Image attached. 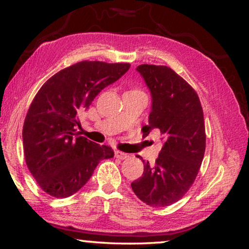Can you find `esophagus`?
Returning <instances> with one entry per match:
<instances>
[{"label": "esophagus", "mask_w": 249, "mask_h": 249, "mask_svg": "<svg viewBox=\"0 0 249 249\" xmlns=\"http://www.w3.org/2000/svg\"><path fill=\"white\" fill-rule=\"evenodd\" d=\"M115 157H116V158H119V159L124 160V159H126V158L128 157V155H127V154H125V153H123V151L115 150Z\"/></svg>", "instance_id": "esophagus-1"}]
</instances>
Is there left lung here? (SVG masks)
I'll return each instance as SVG.
<instances>
[{"label":"left lung","mask_w":249,"mask_h":249,"mask_svg":"<svg viewBox=\"0 0 249 249\" xmlns=\"http://www.w3.org/2000/svg\"><path fill=\"white\" fill-rule=\"evenodd\" d=\"M136 70L151 95L142 133L146 137L160 129L163 145L154 166L142 160V176L130 185L147 205L161 208L180 200L200 170L205 151L203 109L196 92L169 67L141 65Z\"/></svg>","instance_id":"8db88e82"}]
</instances>
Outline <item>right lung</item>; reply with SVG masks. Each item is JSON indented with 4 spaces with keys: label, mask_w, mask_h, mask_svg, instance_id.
<instances>
[{
    "label": "right lung",
    "mask_w": 249,
    "mask_h": 249,
    "mask_svg": "<svg viewBox=\"0 0 249 249\" xmlns=\"http://www.w3.org/2000/svg\"><path fill=\"white\" fill-rule=\"evenodd\" d=\"M129 64L81 61L46 81L29 107L23 126L26 165L39 187L62 199L79 191L98 163L112 158L111 147L75 133L78 116L104 88L117 81Z\"/></svg>",
    "instance_id": "1"
}]
</instances>
